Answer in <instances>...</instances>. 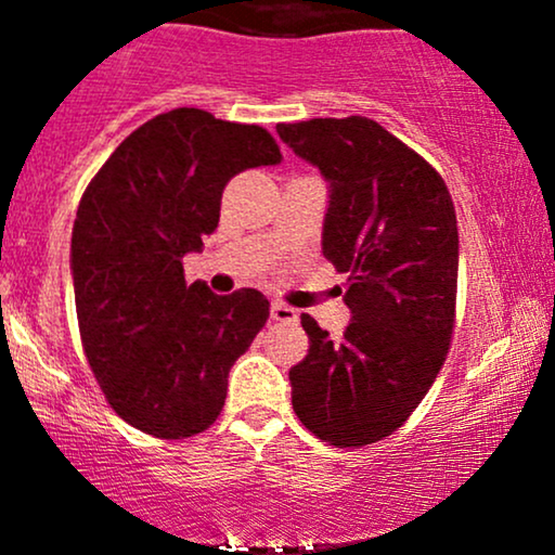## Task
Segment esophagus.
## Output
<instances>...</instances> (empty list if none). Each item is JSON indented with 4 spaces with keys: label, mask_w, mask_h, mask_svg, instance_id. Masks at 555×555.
Segmentation results:
<instances>
[{
    "label": "esophagus",
    "mask_w": 555,
    "mask_h": 555,
    "mask_svg": "<svg viewBox=\"0 0 555 555\" xmlns=\"http://www.w3.org/2000/svg\"><path fill=\"white\" fill-rule=\"evenodd\" d=\"M271 318H273V321H279V323H297L299 313L295 308H289V305H284V302H271Z\"/></svg>",
    "instance_id": "esophagus-1"
}]
</instances>
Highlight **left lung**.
<instances>
[{"mask_svg":"<svg viewBox=\"0 0 555 555\" xmlns=\"http://www.w3.org/2000/svg\"><path fill=\"white\" fill-rule=\"evenodd\" d=\"M328 182L323 256L349 273L339 341L302 313L310 349L289 371L299 423L331 446L391 436L441 371L454 331L460 232L436 169L367 117L276 125Z\"/></svg>","mask_w":555,"mask_h":555,"instance_id":"1","label":"left lung"}]
</instances>
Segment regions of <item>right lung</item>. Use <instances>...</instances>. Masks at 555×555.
I'll return each mask as SVG.
<instances>
[{
	"instance_id": "right-lung-1",
	"label": "right lung",
	"mask_w": 555,
	"mask_h": 555,
	"mask_svg": "<svg viewBox=\"0 0 555 555\" xmlns=\"http://www.w3.org/2000/svg\"><path fill=\"white\" fill-rule=\"evenodd\" d=\"M279 162L263 127L182 106L130 132L82 193L69 250L80 339L132 428L190 438L219 417L229 367L269 321V299L188 284L182 258L219 227L227 182Z\"/></svg>"
}]
</instances>
